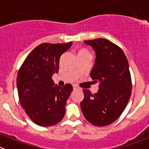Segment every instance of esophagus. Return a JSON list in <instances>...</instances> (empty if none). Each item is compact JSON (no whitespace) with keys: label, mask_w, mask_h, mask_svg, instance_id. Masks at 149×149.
<instances>
[{"label":"esophagus","mask_w":149,"mask_h":149,"mask_svg":"<svg viewBox=\"0 0 149 149\" xmlns=\"http://www.w3.org/2000/svg\"><path fill=\"white\" fill-rule=\"evenodd\" d=\"M78 89H79V88L77 87V86L73 85V90H78Z\"/></svg>","instance_id":"1"}]
</instances>
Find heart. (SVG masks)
<instances>
[{
    "mask_svg": "<svg viewBox=\"0 0 149 149\" xmlns=\"http://www.w3.org/2000/svg\"><path fill=\"white\" fill-rule=\"evenodd\" d=\"M83 51H84V50H81V51H79V53H80V52H83Z\"/></svg>",
    "mask_w": 149,
    "mask_h": 149,
    "instance_id": "obj_1",
    "label": "heart"
}]
</instances>
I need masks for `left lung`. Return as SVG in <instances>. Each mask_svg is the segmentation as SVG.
<instances>
[{
    "label": "left lung",
    "instance_id": "1",
    "mask_svg": "<svg viewBox=\"0 0 149 149\" xmlns=\"http://www.w3.org/2000/svg\"><path fill=\"white\" fill-rule=\"evenodd\" d=\"M95 52L90 76L99 83L96 93L83 90L84 98L80 104L87 121L96 126L111 124L126 108L132 93L129 63L123 50L105 39L86 40Z\"/></svg>",
    "mask_w": 149,
    "mask_h": 149
}]
</instances>
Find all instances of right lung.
I'll list each match as a JSON object with an SVG mask.
<instances>
[{
    "instance_id": "1",
    "label": "right lung",
    "mask_w": 149,
    "mask_h": 149,
    "mask_svg": "<svg viewBox=\"0 0 149 149\" xmlns=\"http://www.w3.org/2000/svg\"><path fill=\"white\" fill-rule=\"evenodd\" d=\"M72 43H42L29 54L18 71L20 103L31 120L39 126H54L65 116L73 86L55 85L52 76L58 73L61 56Z\"/></svg>"
}]
</instances>
